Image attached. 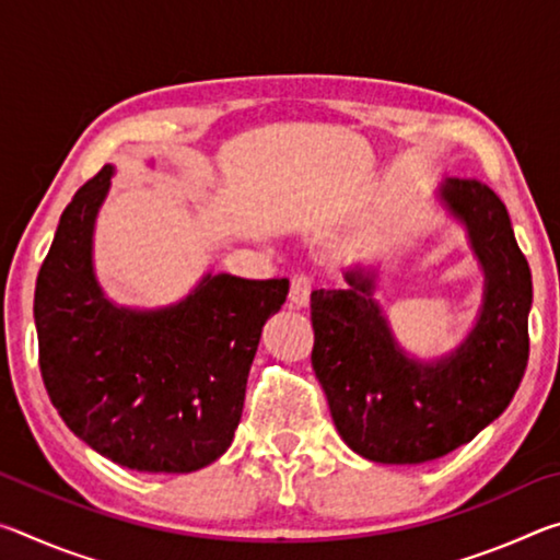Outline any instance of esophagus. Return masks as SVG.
<instances>
[{
	"mask_svg": "<svg viewBox=\"0 0 560 560\" xmlns=\"http://www.w3.org/2000/svg\"><path fill=\"white\" fill-rule=\"evenodd\" d=\"M311 289H314V279L308 273H296L291 279V291H289V306L291 308H306L311 301Z\"/></svg>",
	"mask_w": 560,
	"mask_h": 560,
	"instance_id": "esophagus-1",
	"label": "esophagus"
}]
</instances>
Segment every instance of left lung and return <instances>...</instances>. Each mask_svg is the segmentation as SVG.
<instances>
[{"label": "left lung", "instance_id": "8db88e82", "mask_svg": "<svg viewBox=\"0 0 560 560\" xmlns=\"http://www.w3.org/2000/svg\"><path fill=\"white\" fill-rule=\"evenodd\" d=\"M438 202L467 232L485 271L477 320L432 360L407 353L377 291V269L343 271L348 287L311 293V363L340 438L360 457L422 464L471 442L506 410L528 363L530 269L504 202L479 179H444Z\"/></svg>", "mask_w": 560, "mask_h": 560}]
</instances>
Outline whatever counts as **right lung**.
I'll return each instance as SVG.
<instances>
[{"instance_id": "1", "label": "right lung", "mask_w": 560, "mask_h": 560, "mask_svg": "<svg viewBox=\"0 0 560 560\" xmlns=\"http://www.w3.org/2000/svg\"><path fill=\"white\" fill-rule=\"evenodd\" d=\"M106 165L66 207L34 291L39 368L75 438L136 471L187 474L220 459L242 420L261 328L289 279L207 271L170 306H118L93 267Z\"/></svg>"}]
</instances>
